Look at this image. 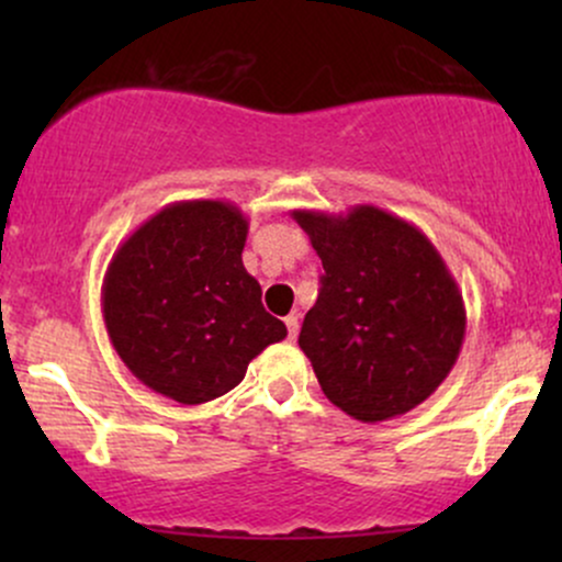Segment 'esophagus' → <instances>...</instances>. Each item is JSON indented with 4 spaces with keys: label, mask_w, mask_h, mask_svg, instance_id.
I'll return each instance as SVG.
<instances>
[{
    "label": "esophagus",
    "mask_w": 562,
    "mask_h": 562,
    "mask_svg": "<svg viewBox=\"0 0 562 562\" xmlns=\"http://www.w3.org/2000/svg\"><path fill=\"white\" fill-rule=\"evenodd\" d=\"M285 325H288V338L290 340L299 338V317H295V314H290V317H285Z\"/></svg>",
    "instance_id": "34e87169"
}]
</instances>
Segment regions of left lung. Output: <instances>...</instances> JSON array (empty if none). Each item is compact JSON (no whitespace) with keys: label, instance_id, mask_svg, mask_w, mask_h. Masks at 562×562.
Segmentation results:
<instances>
[{"label":"left lung","instance_id":"1","mask_svg":"<svg viewBox=\"0 0 562 562\" xmlns=\"http://www.w3.org/2000/svg\"><path fill=\"white\" fill-rule=\"evenodd\" d=\"M290 216L325 267L299 335L322 391L353 420L406 415L447 380L465 340V301L447 261L378 205Z\"/></svg>","mask_w":562,"mask_h":562}]
</instances>
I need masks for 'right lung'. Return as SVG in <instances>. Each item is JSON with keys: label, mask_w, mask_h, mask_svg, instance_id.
<instances>
[{"label": "right lung", "mask_w": 562, "mask_h": 562, "mask_svg": "<svg viewBox=\"0 0 562 562\" xmlns=\"http://www.w3.org/2000/svg\"><path fill=\"white\" fill-rule=\"evenodd\" d=\"M248 216L229 200H179L142 222L108 263L102 319L139 383L179 404L224 396L288 327L243 267Z\"/></svg>", "instance_id": "right-lung-1"}]
</instances>
